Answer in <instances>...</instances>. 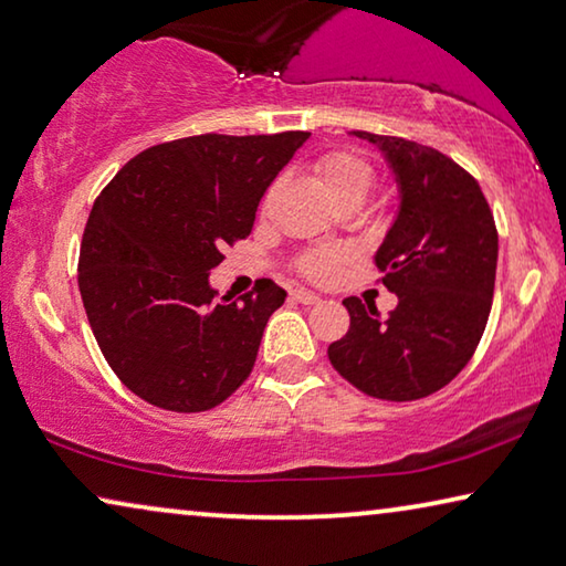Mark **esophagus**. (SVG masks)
I'll return each instance as SVG.
<instances>
[{
	"label": "esophagus",
	"mask_w": 566,
	"mask_h": 566,
	"mask_svg": "<svg viewBox=\"0 0 566 566\" xmlns=\"http://www.w3.org/2000/svg\"><path fill=\"white\" fill-rule=\"evenodd\" d=\"M292 300L302 302V305H315V302H319L323 297H319V294H315V292H307V290H294Z\"/></svg>",
	"instance_id": "1"
}]
</instances>
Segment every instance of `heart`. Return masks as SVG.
Listing matches in <instances>:
<instances>
[{"label": "heart", "mask_w": 566, "mask_h": 566, "mask_svg": "<svg viewBox=\"0 0 566 566\" xmlns=\"http://www.w3.org/2000/svg\"><path fill=\"white\" fill-rule=\"evenodd\" d=\"M315 172L323 182L335 202L343 200H366V196L374 188V167L366 157L356 155V151H331V155L319 157L315 165ZM345 251L335 247L315 249L307 251L305 256L300 259V272L307 276V280L315 282H327L333 280L337 269L345 261Z\"/></svg>", "instance_id": "obj_1"}]
</instances>
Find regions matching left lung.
I'll use <instances>...</instances> for the list:
<instances>
[{
    "mask_svg": "<svg viewBox=\"0 0 566 566\" xmlns=\"http://www.w3.org/2000/svg\"><path fill=\"white\" fill-rule=\"evenodd\" d=\"M378 147L399 190V213L376 251L389 317L343 300L350 327L327 348L345 381L386 401L440 391L475 353L493 305L499 231L475 177L432 147L350 132Z\"/></svg>",
    "mask_w": 566,
    "mask_h": 566,
    "instance_id": "left-lung-1",
    "label": "left lung"
}]
</instances>
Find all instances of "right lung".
<instances>
[{"mask_svg": "<svg viewBox=\"0 0 566 566\" xmlns=\"http://www.w3.org/2000/svg\"><path fill=\"white\" fill-rule=\"evenodd\" d=\"M307 132L175 139L129 159L91 208L78 286L126 389L167 411H208L247 381L286 292L261 280L239 305L210 269L254 229L259 200Z\"/></svg>", "mask_w": 566, "mask_h": 566, "instance_id": "1", "label": "right lung"}]
</instances>
